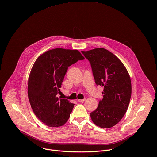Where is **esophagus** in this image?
Wrapping results in <instances>:
<instances>
[{
	"label": "esophagus",
	"mask_w": 157,
	"mask_h": 157,
	"mask_svg": "<svg viewBox=\"0 0 157 157\" xmlns=\"http://www.w3.org/2000/svg\"><path fill=\"white\" fill-rule=\"evenodd\" d=\"M86 100V98H84V99H78V101L79 102H82V101H84Z\"/></svg>",
	"instance_id": "esophagus-1"
}]
</instances>
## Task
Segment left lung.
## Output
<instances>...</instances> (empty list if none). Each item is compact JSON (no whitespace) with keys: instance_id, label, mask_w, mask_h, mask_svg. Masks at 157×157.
<instances>
[{"instance_id":"left-lung-1","label":"left lung","mask_w":157,"mask_h":157,"mask_svg":"<svg viewBox=\"0 0 157 157\" xmlns=\"http://www.w3.org/2000/svg\"><path fill=\"white\" fill-rule=\"evenodd\" d=\"M89 61L95 84L104 87L103 98L90 113L93 123L101 128L114 126L125 115L131 96V81L123 63L103 48L81 51Z\"/></svg>"}]
</instances>
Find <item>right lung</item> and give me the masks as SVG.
I'll return each mask as SVG.
<instances>
[{
	"label": "right lung",
	"mask_w": 157,
	"mask_h": 157,
	"mask_svg": "<svg viewBox=\"0 0 157 157\" xmlns=\"http://www.w3.org/2000/svg\"><path fill=\"white\" fill-rule=\"evenodd\" d=\"M84 57L78 50L54 48L40 55L28 79V95L36 116L46 126L57 128L70 118L75 104L57 94L68 67Z\"/></svg>",
	"instance_id": "right-lung-1"
}]
</instances>
